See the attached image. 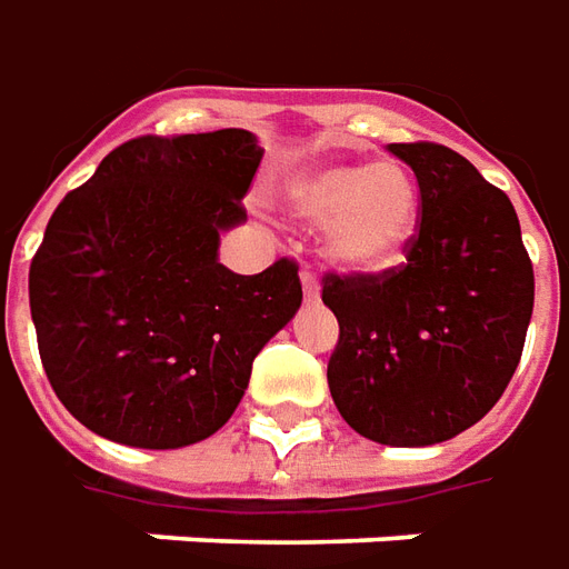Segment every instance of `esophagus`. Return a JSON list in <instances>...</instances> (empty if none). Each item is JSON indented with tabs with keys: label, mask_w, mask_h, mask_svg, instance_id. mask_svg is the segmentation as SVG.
Segmentation results:
<instances>
[{
	"label": "esophagus",
	"mask_w": 569,
	"mask_h": 569,
	"mask_svg": "<svg viewBox=\"0 0 569 569\" xmlns=\"http://www.w3.org/2000/svg\"><path fill=\"white\" fill-rule=\"evenodd\" d=\"M300 281H303V293L309 303H316L318 300V276L309 269V266H303V272H300Z\"/></svg>",
	"instance_id": "esophagus-1"
}]
</instances>
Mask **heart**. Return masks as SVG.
<instances>
[{
    "mask_svg": "<svg viewBox=\"0 0 569 569\" xmlns=\"http://www.w3.org/2000/svg\"><path fill=\"white\" fill-rule=\"evenodd\" d=\"M284 199L303 220H328V257L352 272L398 266L420 229V187L398 162L312 164L291 177Z\"/></svg>",
    "mask_w": 569,
    "mask_h": 569,
    "instance_id": "obj_1",
    "label": "heart"
}]
</instances>
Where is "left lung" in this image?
Returning <instances> with one entry per match:
<instances>
[{
  "label": "left lung",
  "mask_w": 569,
  "mask_h": 569,
  "mask_svg": "<svg viewBox=\"0 0 569 569\" xmlns=\"http://www.w3.org/2000/svg\"><path fill=\"white\" fill-rule=\"evenodd\" d=\"M420 183L407 263L325 276L340 321L328 386L340 417L377 445L466 432L506 392L533 316V263L509 196L441 143H389Z\"/></svg>",
  "instance_id": "left-lung-1"
}]
</instances>
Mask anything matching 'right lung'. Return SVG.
<instances>
[{"label":"right lung","mask_w":569,"mask_h":569,"mask_svg":"<svg viewBox=\"0 0 569 569\" xmlns=\"http://www.w3.org/2000/svg\"><path fill=\"white\" fill-rule=\"evenodd\" d=\"M263 149L241 128L134 137L67 192L30 263L48 382L100 438L174 450L239 407L257 352L303 303L293 260L236 276L220 232Z\"/></svg>","instance_id":"1"}]
</instances>
